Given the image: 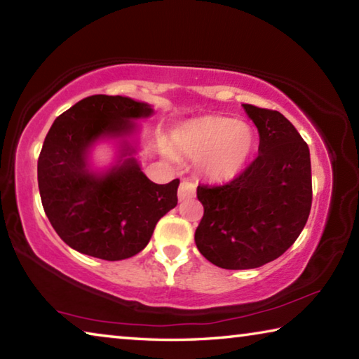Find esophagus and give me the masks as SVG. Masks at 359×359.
<instances>
[{"label":"esophagus","mask_w":359,"mask_h":359,"mask_svg":"<svg viewBox=\"0 0 359 359\" xmlns=\"http://www.w3.org/2000/svg\"><path fill=\"white\" fill-rule=\"evenodd\" d=\"M196 193V185L191 180H182L179 187V199L184 201L187 198H193Z\"/></svg>","instance_id":"34e87169"}]
</instances>
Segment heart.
I'll list each match as a JSON object with an SVG mask.
<instances>
[{
	"label": "heart",
	"instance_id": "1",
	"mask_svg": "<svg viewBox=\"0 0 359 359\" xmlns=\"http://www.w3.org/2000/svg\"><path fill=\"white\" fill-rule=\"evenodd\" d=\"M174 144L182 154L199 158L203 172L212 180H229L238 175L252 155V126L222 115H205L179 126Z\"/></svg>",
	"mask_w": 359,
	"mask_h": 359
}]
</instances>
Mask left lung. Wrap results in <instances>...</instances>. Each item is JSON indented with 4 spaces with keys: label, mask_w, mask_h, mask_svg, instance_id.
<instances>
[{
    "label": "left lung",
    "mask_w": 359,
    "mask_h": 359,
    "mask_svg": "<svg viewBox=\"0 0 359 359\" xmlns=\"http://www.w3.org/2000/svg\"><path fill=\"white\" fill-rule=\"evenodd\" d=\"M259 133L258 156L228 184L198 185L194 242L212 264L253 269L299 238L312 208L311 151L280 112L242 104Z\"/></svg>",
    "instance_id": "obj_1"
}]
</instances>
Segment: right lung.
I'll return each mask as SVG.
<instances>
[{
	"mask_svg": "<svg viewBox=\"0 0 359 359\" xmlns=\"http://www.w3.org/2000/svg\"><path fill=\"white\" fill-rule=\"evenodd\" d=\"M151 112L149 104L125 96L93 95L58 115L48 130L38 160L41 201L53 229L74 250L106 261L135 257L158 220L177 205L180 180L154 184L128 144L121 156H130L106 174L87 165L95 141L131 135V120Z\"/></svg>",
	"mask_w": 359,
	"mask_h": 359,
	"instance_id": "add662e5",
	"label": "right lung"
}]
</instances>
